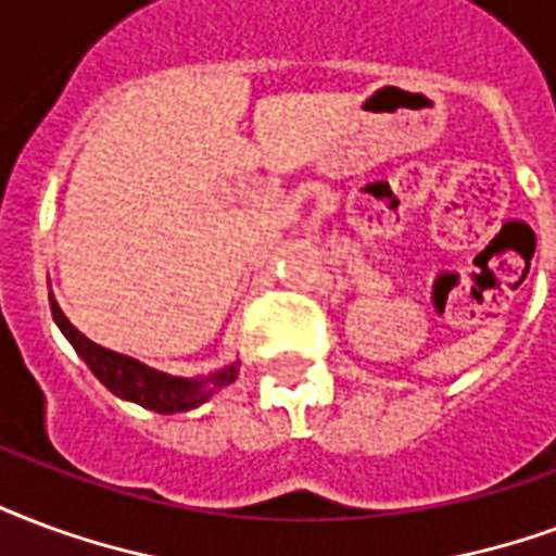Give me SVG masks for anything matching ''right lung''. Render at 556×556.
I'll return each mask as SVG.
<instances>
[{"label": "right lung", "mask_w": 556, "mask_h": 556, "mask_svg": "<svg viewBox=\"0 0 556 556\" xmlns=\"http://www.w3.org/2000/svg\"><path fill=\"white\" fill-rule=\"evenodd\" d=\"M49 309H52V320L59 324V330L64 332V339L76 348L85 365H88L93 377L109 389L111 394H117L123 401L152 409V413H185V409H194V406L205 404L217 389H224L238 377V362L226 365L220 371L208 374V377H197V380H185V377H170V374L155 371L147 368L143 362L114 353L109 348L93 344L88 336H81L67 315L61 312L55 298L49 294Z\"/></svg>", "instance_id": "right-lung-1"}]
</instances>
